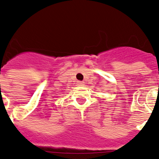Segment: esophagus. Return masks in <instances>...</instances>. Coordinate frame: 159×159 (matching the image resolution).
Instances as JSON below:
<instances>
[{
  "mask_svg": "<svg viewBox=\"0 0 159 159\" xmlns=\"http://www.w3.org/2000/svg\"><path fill=\"white\" fill-rule=\"evenodd\" d=\"M84 83L83 81H77V85L78 86H84Z\"/></svg>",
  "mask_w": 159,
  "mask_h": 159,
  "instance_id": "34e87169",
  "label": "esophagus"
}]
</instances>
